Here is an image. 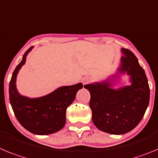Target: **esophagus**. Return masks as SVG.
Returning a JSON list of instances; mask_svg holds the SVG:
<instances>
[{
	"mask_svg": "<svg viewBox=\"0 0 158 158\" xmlns=\"http://www.w3.org/2000/svg\"><path fill=\"white\" fill-rule=\"evenodd\" d=\"M89 77H84V78H82V80H81V82H82V83L83 85H86L87 84V83H89Z\"/></svg>",
	"mask_w": 158,
	"mask_h": 158,
	"instance_id": "1",
	"label": "esophagus"
}]
</instances>
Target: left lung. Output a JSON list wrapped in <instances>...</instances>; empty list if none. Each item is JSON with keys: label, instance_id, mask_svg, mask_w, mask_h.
Instances as JSON below:
<instances>
[{"label": "left lung", "instance_id": "left-lung-1", "mask_svg": "<svg viewBox=\"0 0 158 158\" xmlns=\"http://www.w3.org/2000/svg\"><path fill=\"white\" fill-rule=\"evenodd\" d=\"M123 56L114 74L105 80L85 85L90 94L92 120L99 130L112 135L131 131L141 121L150 102V87L143 69L134 53L121 48ZM127 86L115 88L122 75Z\"/></svg>", "mask_w": 158, "mask_h": 158}]
</instances>
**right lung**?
Segmentation results:
<instances>
[{"mask_svg":"<svg viewBox=\"0 0 158 158\" xmlns=\"http://www.w3.org/2000/svg\"><path fill=\"white\" fill-rule=\"evenodd\" d=\"M33 48L24 53L13 72L9 83V100L15 117L24 128L35 135H46L63 128L66 122L67 108L74 102L82 84L79 82L72 86H60L39 98H31L20 94L16 88L17 75Z\"/></svg>","mask_w":158,"mask_h":158,"instance_id":"obj_1","label":"right lung"}]
</instances>
